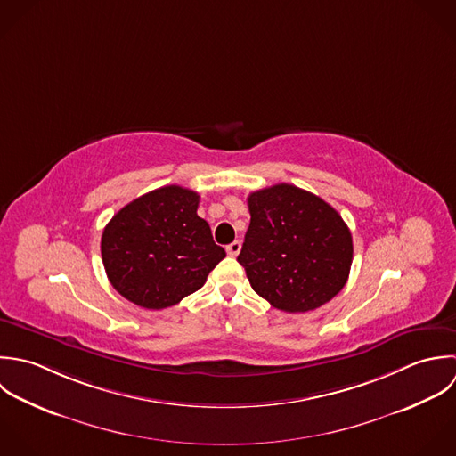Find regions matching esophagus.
Here are the masks:
<instances>
[{"instance_id": "esophagus-1", "label": "esophagus", "mask_w": 456, "mask_h": 456, "mask_svg": "<svg viewBox=\"0 0 456 456\" xmlns=\"http://www.w3.org/2000/svg\"><path fill=\"white\" fill-rule=\"evenodd\" d=\"M240 249H242V244H240V240H233L230 246H226V253L230 255V256H237L239 253H240Z\"/></svg>"}]
</instances>
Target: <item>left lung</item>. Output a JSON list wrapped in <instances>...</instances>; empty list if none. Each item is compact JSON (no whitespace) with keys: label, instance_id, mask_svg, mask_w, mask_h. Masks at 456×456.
Listing matches in <instances>:
<instances>
[{"label":"left lung","instance_id":"left-lung-1","mask_svg":"<svg viewBox=\"0 0 456 456\" xmlns=\"http://www.w3.org/2000/svg\"><path fill=\"white\" fill-rule=\"evenodd\" d=\"M251 223L239 264L253 290L271 305L304 313L329 303L345 287L352 235L322 198L290 183L251 192Z\"/></svg>","mask_w":456,"mask_h":456}]
</instances>
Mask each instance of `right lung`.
Returning a JSON list of instances; mask_svg holds the SVG:
<instances>
[{"instance_id":"1","label":"right lung","mask_w":456,"mask_h":456,"mask_svg":"<svg viewBox=\"0 0 456 456\" xmlns=\"http://www.w3.org/2000/svg\"><path fill=\"white\" fill-rule=\"evenodd\" d=\"M198 203V192L164 185L113 216L102 232L101 253L120 296L147 309H164L205 285L226 251L196 214Z\"/></svg>"}]
</instances>
